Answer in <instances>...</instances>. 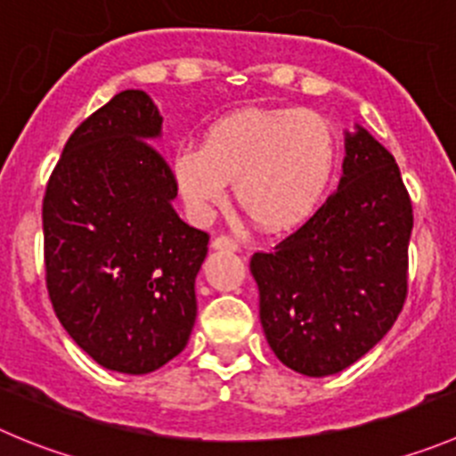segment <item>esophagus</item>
Here are the masks:
<instances>
[{
	"label": "esophagus",
	"instance_id": "obj_1",
	"mask_svg": "<svg viewBox=\"0 0 456 456\" xmlns=\"http://www.w3.org/2000/svg\"><path fill=\"white\" fill-rule=\"evenodd\" d=\"M211 245H214L216 249H224V252H236V249H238V242L233 240V238H229V236L214 238V242H211Z\"/></svg>",
	"mask_w": 456,
	"mask_h": 456
}]
</instances>
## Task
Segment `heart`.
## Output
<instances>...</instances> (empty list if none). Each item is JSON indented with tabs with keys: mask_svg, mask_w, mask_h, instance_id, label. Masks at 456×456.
Segmentation results:
<instances>
[{
	"mask_svg": "<svg viewBox=\"0 0 456 456\" xmlns=\"http://www.w3.org/2000/svg\"><path fill=\"white\" fill-rule=\"evenodd\" d=\"M335 168L330 123L313 110H249L216 123L200 148L173 157L186 207L207 218L233 184L240 211L265 232H283L313 214Z\"/></svg>",
	"mask_w": 456,
	"mask_h": 456,
	"instance_id": "heart-1",
	"label": "heart"
}]
</instances>
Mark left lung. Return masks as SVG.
<instances>
[{
  "label": "left lung",
  "instance_id": "1",
  "mask_svg": "<svg viewBox=\"0 0 456 456\" xmlns=\"http://www.w3.org/2000/svg\"><path fill=\"white\" fill-rule=\"evenodd\" d=\"M411 227L394 155L360 127L346 137L338 191L249 261L263 330L281 362L333 376L385 338L407 299Z\"/></svg>",
  "mask_w": 456,
  "mask_h": 456
}]
</instances>
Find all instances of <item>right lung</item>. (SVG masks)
<instances>
[{
	"label": "right lung",
	"mask_w": 456,
	"mask_h": 456,
	"mask_svg": "<svg viewBox=\"0 0 456 456\" xmlns=\"http://www.w3.org/2000/svg\"><path fill=\"white\" fill-rule=\"evenodd\" d=\"M161 117L126 89L67 139L42 200L46 290L76 344L110 371L143 376L182 353L208 233L182 223Z\"/></svg>",
	"instance_id": "obj_1"
}]
</instances>
